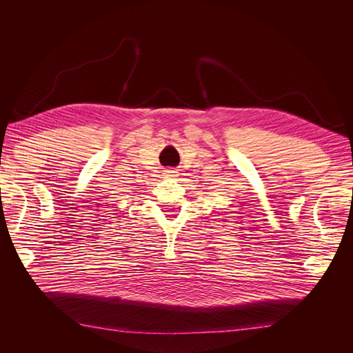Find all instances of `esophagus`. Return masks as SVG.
Returning a JSON list of instances; mask_svg holds the SVG:
<instances>
[{
    "label": "esophagus",
    "instance_id": "esophagus-1",
    "mask_svg": "<svg viewBox=\"0 0 353 353\" xmlns=\"http://www.w3.org/2000/svg\"><path fill=\"white\" fill-rule=\"evenodd\" d=\"M163 174H165V177H168V179H173V177H176V176H177V172H176V170H170V169H169V170H165V173H163Z\"/></svg>",
    "mask_w": 353,
    "mask_h": 353
}]
</instances>
